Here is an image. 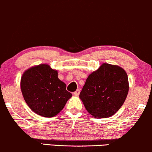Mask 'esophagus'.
<instances>
[{"label": "esophagus", "mask_w": 152, "mask_h": 152, "mask_svg": "<svg viewBox=\"0 0 152 152\" xmlns=\"http://www.w3.org/2000/svg\"><path fill=\"white\" fill-rule=\"evenodd\" d=\"M80 89H77V90H76V91H75L74 93V95L77 96V95H79V94H80Z\"/></svg>", "instance_id": "esophagus-1"}]
</instances>
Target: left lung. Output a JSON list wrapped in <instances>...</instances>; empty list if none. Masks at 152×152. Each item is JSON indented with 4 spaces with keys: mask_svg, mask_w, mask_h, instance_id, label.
<instances>
[{
    "mask_svg": "<svg viewBox=\"0 0 152 152\" xmlns=\"http://www.w3.org/2000/svg\"><path fill=\"white\" fill-rule=\"evenodd\" d=\"M128 90V75L124 69L104 63L89 75L79 97L89 114L95 118H107L121 107Z\"/></svg>",
    "mask_w": 152,
    "mask_h": 152,
    "instance_id": "8db88e82",
    "label": "left lung"
}]
</instances>
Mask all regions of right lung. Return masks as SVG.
I'll return each instance as SVG.
<instances>
[{
  "label": "right lung",
  "instance_id": "obj_1",
  "mask_svg": "<svg viewBox=\"0 0 152 152\" xmlns=\"http://www.w3.org/2000/svg\"><path fill=\"white\" fill-rule=\"evenodd\" d=\"M24 99L32 111L45 117H53L62 110L72 94L57 77V72L48 64L28 69L21 78Z\"/></svg>",
  "mask_w": 152,
  "mask_h": 152
}]
</instances>
